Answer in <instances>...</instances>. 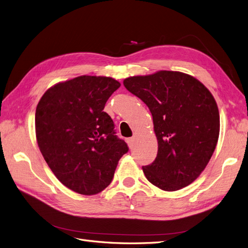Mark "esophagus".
Here are the masks:
<instances>
[{"label": "esophagus", "instance_id": "1", "mask_svg": "<svg viewBox=\"0 0 248 248\" xmlns=\"http://www.w3.org/2000/svg\"><path fill=\"white\" fill-rule=\"evenodd\" d=\"M126 142H127V144H129V146H130V148L132 149V148L134 147V142H135V139H134V137H132V138H129V139H126Z\"/></svg>", "mask_w": 248, "mask_h": 248}]
</instances>
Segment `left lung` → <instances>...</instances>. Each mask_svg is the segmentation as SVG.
<instances>
[{
    "label": "left lung",
    "instance_id": "left-lung-1",
    "mask_svg": "<svg viewBox=\"0 0 248 248\" xmlns=\"http://www.w3.org/2000/svg\"><path fill=\"white\" fill-rule=\"evenodd\" d=\"M124 85L153 117L158 151L143 167L145 177L164 191L190 185L204 170L217 143L219 113L214 96L198 79L180 71L131 77Z\"/></svg>",
    "mask_w": 248,
    "mask_h": 248
}]
</instances>
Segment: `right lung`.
Instances as JSON below:
<instances>
[{
	"mask_svg": "<svg viewBox=\"0 0 248 248\" xmlns=\"http://www.w3.org/2000/svg\"><path fill=\"white\" fill-rule=\"evenodd\" d=\"M119 87L112 78L81 76L48 89L36 106L39 148L56 178L77 193L103 191L129 151L103 111Z\"/></svg>",
	"mask_w": 248,
	"mask_h": 248,
	"instance_id": "add662e5",
	"label": "right lung"
}]
</instances>
